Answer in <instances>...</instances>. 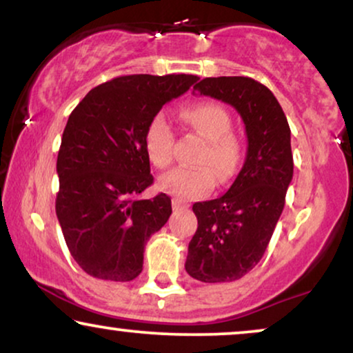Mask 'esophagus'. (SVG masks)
<instances>
[{
  "label": "esophagus",
  "mask_w": 353,
  "mask_h": 353,
  "mask_svg": "<svg viewBox=\"0 0 353 353\" xmlns=\"http://www.w3.org/2000/svg\"><path fill=\"white\" fill-rule=\"evenodd\" d=\"M172 207H173V210H175V212H181V210L188 209V205L183 201H180V199H173L172 201Z\"/></svg>",
  "instance_id": "1"
}]
</instances>
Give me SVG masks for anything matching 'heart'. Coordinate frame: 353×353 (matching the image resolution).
Masks as SVG:
<instances>
[{
    "label": "heart",
    "instance_id": "obj_1",
    "mask_svg": "<svg viewBox=\"0 0 353 353\" xmlns=\"http://www.w3.org/2000/svg\"><path fill=\"white\" fill-rule=\"evenodd\" d=\"M181 117L207 144L197 157V168H175L159 178V188L178 199H199L212 192L216 178L226 183L238 173L243 162V144L231 133L233 120L228 110L216 103L190 105ZM173 133L170 122L157 114L144 132V151L154 167L165 168L172 162Z\"/></svg>",
    "mask_w": 353,
    "mask_h": 353
}]
</instances>
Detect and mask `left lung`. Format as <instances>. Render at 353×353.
<instances>
[{"label":"left lung","instance_id":"1","mask_svg":"<svg viewBox=\"0 0 353 353\" xmlns=\"http://www.w3.org/2000/svg\"><path fill=\"white\" fill-rule=\"evenodd\" d=\"M194 91L233 105L248 133L244 165L230 190L192 205L197 230L185 263L197 281L230 283L260 262L281 216L294 172L291 128L272 91L249 77H210Z\"/></svg>","mask_w":353,"mask_h":353}]
</instances>
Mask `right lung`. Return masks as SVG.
Segmentation results:
<instances>
[{
	"label": "right lung",
	"mask_w": 353,
	"mask_h": 353,
	"mask_svg": "<svg viewBox=\"0 0 353 353\" xmlns=\"http://www.w3.org/2000/svg\"><path fill=\"white\" fill-rule=\"evenodd\" d=\"M196 75H125L96 86L72 110L57 154L56 215L69 252L90 276L132 281L148 239L167 223V194L139 199L152 185L144 132L162 105Z\"/></svg>",
	"instance_id": "right-lung-1"
}]
</instances>
